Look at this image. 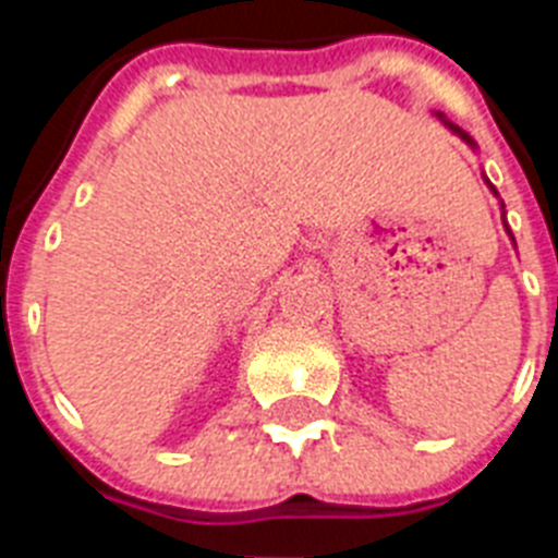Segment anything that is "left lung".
I'll return each mask as SVG.
<instances>
[{
  "label": "left lung",
  "mask_w": 558,
  "mask_h": 558,
  "mask_svg": "<svg viewBox=\"0 0 558 558\" xmlns=\"http://www.w3.org/2000/svg\"><path fill=\"white\" fill-rule=\"evenodd\" d=\"M437 118H440L442 124L449 126L451 133H458V135H460V138H463V142H466V144H469V147H475V142H472V138H469V135H466V133H463V130H460V126H454V124H451V121H446V118H442V112H437ZM486 185H489V179H486ZM489 187H493V185H489ZM493 193H495V196H498V191H495V187H493ZM501 208H504V205H501ZM507 231H510V228H507ZM510 236H512V234H510ZM512 243H515V240H512Z\"/></svg>",
  "instance_id": "obj_1"
}]
</instances>
